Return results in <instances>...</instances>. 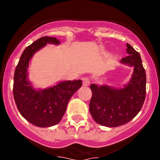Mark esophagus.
Here are the masks:
<instances>
[{
  "mask_svg": "<svg viewBox=\"0 0 160 160\" xmlns=\"http://www.w3.org/2000/svg\"><path fill=\"white\" fill-rule=\"evenodd\" d=\"M82 80H83V86H85V87L89 86L90 83V79L88 78V77H83V78L82 79Z\"/></svg>",
  "mask_w": 160,
  "mask_h": 160,
  "instance_id": "obj_1",
  "label": "esophagus"
}]
</instances>
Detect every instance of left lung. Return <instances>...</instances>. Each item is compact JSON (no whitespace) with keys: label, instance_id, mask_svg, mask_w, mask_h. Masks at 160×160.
<instances>
[{"label":"left lung","instance_id":"left-lung-1","mask_svg":"<svg viewBox=\"0 0 160 160\" xmlns=\"http://www.w3.org/2000/svg\"><path fill=\"white\" fill-rule=\"evenodd\" d=\"M128 56L121 62L134 67L129 83L123 88L90 85V112L98 124L107 127L125 125L138 114L146 98V75L139 53L127 43Z\"/></svg>","mask_w":160,"mask_h":160}]
</instances>
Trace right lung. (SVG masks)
<instances>
[{"instance_id": "add662e5", "label": "right lung", "mask_w": 160, "mask_h": 160, "mask_svg": "<svg viewBox=\"0 0 160 160\" xmlns=\"http://www.w3.org/2000/svg\"><path fill=\"white\" fill-rule=\"evenodd\" d=\"M47 43L59 45V41L54 37H42L24 50L14 71L13 84L14 101L20 114L31 124L41 128L60 122L71 97L82 86V81L78 80L59 82L44 90L33 88L28 80L29 60Z\"/></svg>"}]
</instances>
